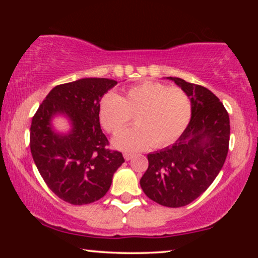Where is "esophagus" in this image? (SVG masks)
<instances>
[{
	"label": "esophagus",
	"instance_id": "34e87169",
	"mask_svg": "<svg viewBox=\"0 0 258 258\" xmlns=\"http://www.w3.org/2000/svg\"><path fill=\"white\" fill-rule=\"evenodd\" d=\"M123 156H124L125 161H129V160H132V158L134 157V154H132V153H124V154H123Z\"/></svg>",
	"mask_w": 258,
	"mask_h": 258
}]
</instances>
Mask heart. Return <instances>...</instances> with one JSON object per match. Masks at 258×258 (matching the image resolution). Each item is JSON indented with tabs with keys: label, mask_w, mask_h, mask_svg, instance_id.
<instances>
[{
	"label": "heart",
	"mask_w": 258,
	"mask_h": 258,
	"mask_svg": "<svg viewBox=\"0 0 258 258\" xmlns=\"http://www.w3.org/2000/svg\"><path fill=\"white\" fill-rule=\"evenodd\" d=\"M135 116V128L122 133L115 146L122 150L164 148L176 142L191 119V100L178 87L146 81L118 96L109 93L98 107V119L105 132L117 135Z\"/></svg>",
	"instance_id": "heart-1"
}]
</instances>
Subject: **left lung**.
I'll return each instance as SVG.
<instances>
[{"instance_id": "1", "label": "left lung", "mask_w": 258, "mask_h": 258, "mask_svg": "<svg viewBox=\"0 0 258 258\" xmlns=\"http://www.w3.org/2000/svg\"><path fill=\"white\" fill-rule=\"evenodd\" d=\"M191 100V119L171 147L148 155L141 178L146 195L161 206L184 207L209 188L223 167L229 150L230 121L216 95L178 77H168Z\"/></svg>"}]
</instances>
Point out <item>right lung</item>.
<instances>
[{
	"label": "right lung",
	"instance_id": "obj_1",
	"mask_svg": "<svg viewBox=\"0 0 258 258\" xmlns=\"http://www.w3.org/2000/svg\"><path fill=\"white\" fill-rule=\"evenodd\" d=\"M117 82L109 79H82L56 86L33 116L30 151L48 188L74 206L103 197L112 176L124 162L122 153L110 150L102 133L98 107L103 95ZM55 113H66L73 124L68 136L50 128Z\"/></svg>",
	"mask_w": 258,
	"mask_h": 258
}]
</instances>
